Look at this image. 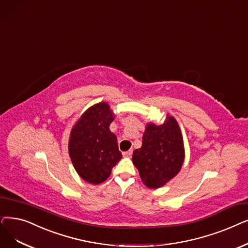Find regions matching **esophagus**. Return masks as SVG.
<instances>
[{
	"label": "esophagus",
	"mask_w": 248,
	"mask_h": 248,
	"mask_svg": "<svg viewBox=\"0 0 248 248\" xmlns=\"http://www.w3.org/2000/svg\"><path fill=\"white\" fill-rule=\"evenodd\" d=\"M123 154L124 157H131L133 154V150H128V151H126V152H124Z\"/></svg>",
	"instance_id": "34e87169"
}]
</instances>
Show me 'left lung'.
Segmentation results:
<instances>
[{"label": "left lung", "instance_id": "1", "mask_svg": "<svg viewBox=\"0 0 248 248\" xmlns=\"http://www.w3.org/2000/svg\"><path fill=\"white\" fill-rule=\"evenodd\" d=\"M185 144L174 116L166 114L162 124H146L142 147L133 153V163L143 184L157 189L175 177L185 162Z\"/></svg>", "mask_w": 248, "mask_h": 248}]
</instances>
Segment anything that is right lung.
<instances>
[{
  "instance_id": "add662e5",
  "label": "right lung",
  "mask_w": 248,
  "mask_h": 248,
  "mask_svg": "<svg viewBox=\"0 0 248 248\" xmlns=\"http://www.w3.org/2000/svg\"><path fill=\"white\" fill-rule=\"evenodd\" d=\"M114 117L108 103H96L71 130L69 155L73 166L79 176L91 185H99L108 178L123 157L116 136L109 130Z\"/></svg>"
}]
</instances>
